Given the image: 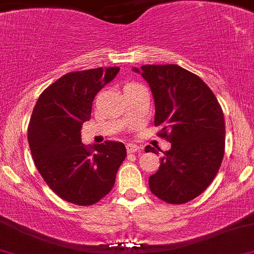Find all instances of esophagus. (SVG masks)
<instances>
[{
  "label": "esophagus",
  "mask_w": 254,
  "mask_h": 254,
  "mask_svg": "<svg viewBox=\"0 0 254 254\" xmlns=\"http://www.w3.org/2000/svg\"><path fill=\"white\" fill-rule=\"evenodd\" d=\"M141 149H143V148H141V146L136 145V144H132V143L127 144V153H139V151H140Z\"/></svg>",
  "instance_id": "esophagus-1"
}]
</instances>
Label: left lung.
Here are the masks:
<instances>
[{"mask_svg":"<svg viewBox=\"0 0 254 254\" xmlns=\"http://www.w3.org/2000/svg\"><path fill=\"white\" fill-rule=\"evenodd\" d=\"M149 84L155 104V127L172 148L149 178L151 193L170 204H183L208 188L224 155V115L212 90L195 73L178 65L134 67ZM146 153L158 151L150 145Z\"/></svg>","mask_w":254,"mask_h":254,"instance_id":"1","label":"left lung"}]
</instances>
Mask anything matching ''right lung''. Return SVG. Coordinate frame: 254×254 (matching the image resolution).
Returning a JSON list of instances; mask_svg holds the SVG:
<instances>
[{"label": "right lung", "instance_id": "right-lung-1", "mask_svg": "<svg viewBox=\"0 0 254 254\" xmlns=\"http://www.w3.org/2000/svg\"><path fill=\"white\" fill-rule=\"evenodd\" d=\"M119 67L68 72L40 95L27 129L37 170L61 199L91 205L113 189L127 156L119 141L94 146L81 143L82 124L91 118L95 95L110 82Z\"/></svg>", "mask_w": 254, "mask_h": 254}]
</instances>
